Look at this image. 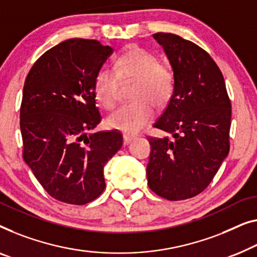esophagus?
<instances>
[{"label": "esophagus", "instance_id": "34e87169", "mask_svg": "<svg viewBox=\"0 0 257 257\" xmlns=\"http://www.w3.org/2000/svg\"><path fill=\"white\" fill-rule=\"evenodd\" d=\"M136 136H133V135H128V133H124V135H122V139H124V144L125 145H128L130 143H132L133 140L136 139Z\"/></svg>", "mask_w": 257, "mask_h": 257}]
</instances>
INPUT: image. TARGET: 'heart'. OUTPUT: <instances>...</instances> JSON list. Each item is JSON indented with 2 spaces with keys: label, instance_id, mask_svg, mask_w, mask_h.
<instances>
[{
  "label": "heart",
  "instance_id": "1",
  "mask_svg": "<svg viewBox=\"0 0 257 257\" xmlns=\"http://www.w3.org/2000/svg\"><path fill=\"white\" fill-rule=\"evenodd\" d=\"M120 80L133 82L132 103L120 106L107 118V125L126 133H137L152 120L153 105L165 106L172 98L175 76L169 66L143 48L133 46L114 61L113 69L102 68L95 75L94 91L105 109H113Z\"/></svg>",
  "mask_w": 257,
  "mask_h": 257
}]
</instances>
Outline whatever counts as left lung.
I'll return each mask as SVG.
<instances>
[{"mask_svg":"<svg viewBox=\"0 0 257 257\" xmlns=\"http://www.w3.org/2000/svg\"><path fill=\"white\" fill-rule=\"evenodd\" d=\"M174 70L175 88L154 127L169 137H148L147 182L168 200L205 190L229 152L230 101L224 76L202 47L173 33L158 32Z\"/></svg>","mask_w":257,"mask_h":257,"instance_id":"1","label":"left lung"}]
</instances>
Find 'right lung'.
<instances>
[{
	"instance_id": "add662e5",
	"label": "right lung",
	"mask_w": 257,
	"mask_h": 257,
	"mask_svg": "<svg viewBox=\"0 0 257 257\" xmlns=\"http://www.w3.org/2000/svg\"><path fill=\"white\" fill-rule=\"evenodd\" d=\"M110 46L74 38L46 51L25 80L21 104L23 159L48 195L73 205L97 198L103 168L120 150L119 131L87 135L102 120L94 80Z\"/></svg>"
}]
</instances>
